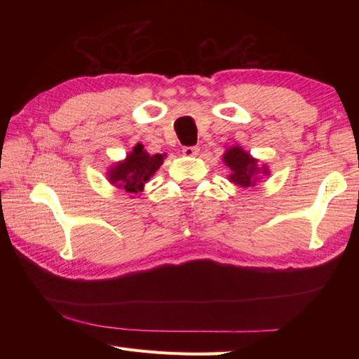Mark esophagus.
I'll use <instances>...</instances> for the list:
<instances>
[{
	"label": "esophagus",
	"instance_id": "obj_1",
	"mask_svg": "<svg viewBox=\"0 0 359 359\" xmlns=\"http://www.w3.org/2000/svg\"><path fill=\"white\" fill-rule=\"evenodd\" d=\"M182 152H184V156L187 157H194L199 154V148L197 147H185L184 149H182Z\"/></svg>",
	"mask_w": 359,
	"mask_h": 359
}]
</instances>
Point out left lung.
Wrapping results in <instances>:
<instances>
[{"label": "left lung", "instance_id": "1", "mask_svg": "<svg viewBox=\"0 0 359 359\" xmlns=\"http://www.w3.org/2000/svg\"><path fill=\"white\" fill-rule=\"evenodd\" d=\"M224 162L231 170L230 180L233 184L243 188L253 187L256 184L257 174L261 170L257 168L256 160L251 158L242 148L234 147L228 149L224 154ZM262 174H266L265 166L262 168Z\"/></svg>", "mask_w": 359, "mask_h": 359}]
</instances>
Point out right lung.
Wrapping results in <instances>:
<instances>
[{
  "instance_id": "add662e5",
  "label": "right lung",
  "mask_w": 359,
  "mask_h": 359,
  "mask_svg": "<svg viewBox=\"0 0 359 359\" xmlns=\"http://www.w3.org/2000/svg\"><path fill=\"white\" fill-rule=\"evenodd\" d=\"M162 163V154L149 156L139 143L125 162L116 165L109 171V180L118 188L126 189V193H139L142 191L144 182L149 180Z\"/></svg>"
}]
</instances>
